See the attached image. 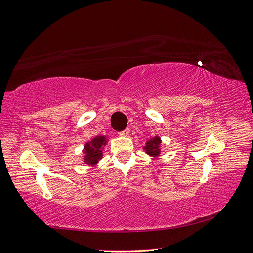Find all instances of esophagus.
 I'll return each instance as SVG.
<instances>
[{
	"instance_id": "obj_1",
	"label": "esophagus",
	"mask_w": 253,
	"mask_h": 253,
	"mask_svg": "<svg viewBox=\"0 0 253 253\" xmlns=\"http://www.w3.org/2000/svg\"><path fill=\"white\" fill-rule=\"evenodd\" d=\"M129 133H130V129H129V128H126L125 130L121 131L119 134H120L121 136H128V135H129Z\"/></svg>"
}]
</instances>
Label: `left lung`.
I'll return each instance as SVG.
<instances>
[{
	"label": "left lung",
	"instance_id": "1",
	"mask_svg": "<svg viewBox=\"0 0 253 253\" xmlns=\"http://www.w3.org/2000/svg\"><path fill=\"white\" fill-rule=\"evenodd\" d=\"M161 143L162 140L159 135L150 136L149 139L146 140V143L145 145L143 146V149L148 156L158 158L161 155Z\"/></svg>",
	"mask_w": 253,
	"mask_h": 253
}]
</instances>
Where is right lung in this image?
I'll use <instances>...</instances> for the list:
<instances>
[{"label":"right lung","mask_w":253,"mask_h":253,"mask_svg":"<svg viewBox=\"0 0 253 253\" xmlns=\"http://www.w3.org/2000/svg\"><path fill=\"white\" fill-rule=\"evenodd\" d=\"M108 138L106 135H96L86 142L83 149V160L89 167H95L103 158V150L107 145Z\"/></svg>","instance_id":"add662e5"}]
</instances>
